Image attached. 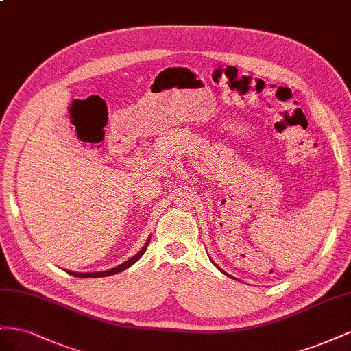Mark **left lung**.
I'll list each match as a JSON object with an SVG mask.
<instances>
[{"label": "left lung", "mask_w": 351, "mask_h": 351, "mask_svg": "<svg viewBox=\"0 0 351 351\" xmlns=\"http://www.w3.org/2000/svg\"><path fill=\"white\" fill-rule=\"evenodd\" d=\"M215 266H216V265H215ZM216 267H217V269H219V270H220V272H222V274H225V275H226V276H231V275H229V274H226V272H223V270H222V269H220V267H219V266H216ZM231 278H232V276H231Z\"/></svg>", "instance_id": "1"}]
</instances>
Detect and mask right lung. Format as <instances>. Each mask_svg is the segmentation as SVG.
<instances>
[{
    "label": "right lung",
    "instance_id": "1",
    "mask_svg": "<svg viewBox=\"0 0 351 351\" xmlns=\"http://www.w3.org/2000/svg\"><path fill=\"white\" fill-rule=\"evenodd\" d=\"M149 239H152V237H148L147 243H145L144 247L141 248V252H138L134 257H131L129 260H126V262H123L122 265H119V266H116V267H113V269H110V270H104V272H86V274H84V272H72V270H66V272L70 274V275H73V276H77V278H103V276L116 275V274H119V272H122V270H125V269H128V267H131L135 262H138V260L143 257V254L145 253V250H147V247H148Z\"/></svg>",
    "mask_w": 351,
    "mask_h": 351
}]
</instances>
